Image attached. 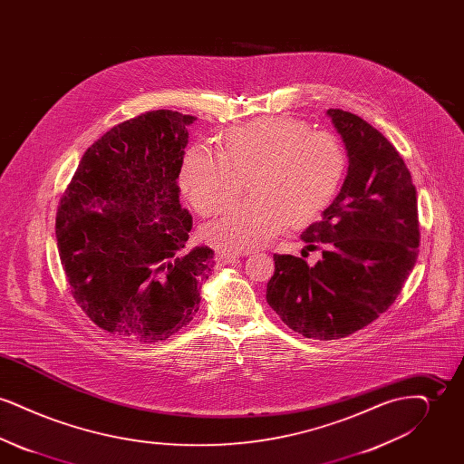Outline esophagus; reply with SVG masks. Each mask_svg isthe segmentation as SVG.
I'll return each instance as SVG.
<instances>
[{
  "instance_id": "esophagus-1",
  "label": "esophagus",
  "mask_w": 464,
  "mask_h": 464,
  "mask_svg": "<svg viewBox=\"0 0 464 464\" xmlns=\"http://www.w3.org/2000/svg\"><path fill=\"white\" fill-rule=\"evenodd\" d=\"M216 257L222 263H235L240 257V254L227 252V250H216Z\"/></svg>"
}]
</instances>
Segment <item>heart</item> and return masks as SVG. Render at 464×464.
Masks as SVG:
<instances>
[{"mask_svg":"<svg viewBox=\"0 0 464 464\" xmlns=\"http://www.w3.org/2000/svg\"><path fill=\"white\" fill-rule=\"evenodd\" d=\"M348 160L327 132L288 116H265L219 137V151L189 148L179 186L201 216H214L238 197L242 177L252 198L233 205L203 229L205 242L242 252L263 246L287 227L316 219L335 198Z\"/></svg>","mask_w":464,"mask_h":464,"instance_id":"b5f03b06","label":"heart"}]
</instances>
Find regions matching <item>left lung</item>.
Segmentation results:
<instances>
[{
  "instance_id": "8db88e82",
  "label": "left lung",
  "mask_w": 464,
  "mask_h": 464,
  "mask_svg": "<svg viewBox=\"0 0 464 464\" xmlns=\"http://www.w3.org/2000/svg\"><path fill=\"white\" fill-rule=\"evenodd\" d=\"M350 165L324 219L301 235L322 250L313 267L275 254L266 299L282 322L308 339L332 341L372 324L397 299L416 265L418 198L393 144L353 112L329 110Z\"/></svg>"
}]
</instances>
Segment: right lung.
I'll list each match as a JSON object with an SVG mask.
<instances>
[{
    "mask_svg": "<svg viewBox=\"0 0 464 464\" xmlns=\"http://www.w3.org/2000/svg\"><path fill=\"white\" fill-rule=\"evenodd\" d=\"M195 120L158 110L112 127L85 151L57 207L71 294L97 327L123 341L160 343L189 325L214 267L212 248H188L193 218L179 203Z\"/></svg>",
    "mask_w": 464,
    "mask_h": 464,
    "instance_id": "add662e5",
    "label": "right lung"
}]
</instances>
